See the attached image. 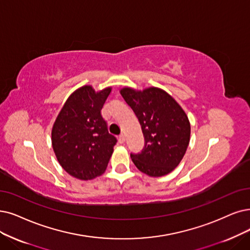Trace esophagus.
Masks as SVG:
<instances>
[{
  "mask_svg": "<svg viewBox=\"0 0 250 250\" xmlns=\"http://www.w3.org/2000/svg\"><path fill=\"white\" fill-rule=\"evenodd\" d=\"M118 139H119V143L120 144H124L125 143V136H124V134H120Z\"/></svg>",
  "mask_w": 250,
  "mask_h": 250,
  "instance_id": "34e87169",
  "label": "esophagus"
}]
</instances>
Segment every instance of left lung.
Wrapping results in <instances>:
<instances>
[{
	"mask_svg": "<svg viewBox=\"0 0 250 250\" xmlns=\"http://www.w3.org/2000/svg\"><path fill=\"white\" fill-rule=\"evenodd\" d=\"M120 93L136 115L145 136V146L130 157L139 171L160 177L181 163L189 143L191 125L183 107L163 89L136 90L124 87Z\"/></svg>",
	"mask_w": 250,
	"mask_h": 250,
	"instance_id": "obj_1",
	"label": "left lung"
}]
</instances>
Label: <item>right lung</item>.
<instances>
[{
    "instance_id": "add662e5",
    "label": "right lung",
    "mask_w": 250,
    "mask_h": 250,
    "mask_svg": "<svg viewBox=\"0 0 250 250\" xmlns=\"http://www.w3.org/2000/svg\"><path fill=\"white\" fill-rule=\"evenodd\" d=\"M112 87L95 91L91 85L68 96L51 131L52 147L61 166L81 181L102 175L114 152L117 138L107 131L101 111Z\"/></svg>"
}]
</instances>
